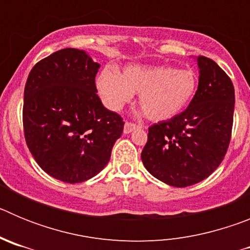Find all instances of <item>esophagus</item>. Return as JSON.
<instances>
[{
  "mask_svg": "<svg viewBox=\"0 0 250 250\" xmlns=\"http://www.w3.org/2000/svg\"><path fill=\"white\" fill-rule=\"evenodd\" d=\"M140 125H136V124L126 121V123H125V126H124V132H125V134H130V132H132L134 130L140 129Z\"/></svg>",
  "mask_w": 250,
  "mask_h": 250,
  "instance_id": "obj_1",
  "label": "esophagus"
}]
</instances>
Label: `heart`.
Returning <instances> with one entry per match:
<instances>
[{"label":"heart","mask_w":250,"mask_h":250,"mask_svg":"<svg viewBox=\"0 0 250 250\" xmlns=\"http://www.w3.org/2000/svg\"><path fill=\"white\" fill-rule=\"evenodd\" d=\"M96 87L104 104L112 111L123 109L138 94L147 118L164 121L184 111L193 101L198 77L190 68L131 65L118 75L104 70L98 76Z\"/></svg>","instance_id":"obj_1"}]
</instances>
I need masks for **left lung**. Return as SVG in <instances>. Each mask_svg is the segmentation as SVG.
<instances>
[{
    "label": "left lung",
    "instance_id": "8db88e82",
    "mask_svg": "<svg viewBox=\"0 0 250 250\" xmlns=\"http://www.w3.org/2000/svg\"><path fill=\"white\" fill-rule=\"evenodd\" d=\"M199 85L187 109L149 127L141 160L160 182L184 188L202 182L219 167L230 143L234 86L205 56L196 57Z\"/></svg>",
    "mask_w": 250,
    "mask_h": 250
}]
</instances>
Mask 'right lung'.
<instances>
[{"mask_svg":"<svg viewBox=\"0 0 250 250\" xmlns=\"http://www.w3.org/2000/svg\"><path fill=\"white\" fill-rule=\"evenodd\" d=\"M85 51L63 48L32 67L23 94L26 144L40 167L61 182L83 183L111 156L124 121L98 96L99 71Z\"/></svg>","mask_w":250,"mask_h":250,"instance_id":"add662e5","label":"right lung"}]
</instances>
